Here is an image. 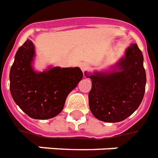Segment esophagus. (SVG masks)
I'll list each match as a JSON object with an SVG mask.
<instances>
[{
  "label": "esophagus",
  "mask_w": 158,
  "mask_h": 158,
  "mask_svg": "<svg viewBox=\"0 0 158 158\" xmlns=\"http://www.w3.org/2000/svg\"><path fill=\"white\" fill-rule=\"evenodd\" d=\"M80 68H81L83 73H84V75H85V73L88 69V64H86V63H82V64H80Z\"/></svg>",
  "instance_id": "esophagus-1"
}]
</instances>
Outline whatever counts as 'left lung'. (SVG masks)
Masks as SVG:
<instances>
[{
    "label": "left lung",
    "mask_w": 158,
    "mask_h": 158,
    "mask_svg": "<svg viewBox=\"0 0 158 158\" xmlns=\"http://www.w3.org/2000/svg\"><path fill=\"white\" fill-rule=\"evenodd\" d=\"M92 81L89 105L100 121L119 122L133 114L141 105L147 82L143 55L133 43L111 72L85 73Z\"/></svg>",
    "instance_id": "obj_1"
}]
</instances>
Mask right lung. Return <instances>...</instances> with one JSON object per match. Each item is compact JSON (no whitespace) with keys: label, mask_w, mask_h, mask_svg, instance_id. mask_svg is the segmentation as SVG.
<instances>
[{"label":"right lung","mask_w":158,"mask_h":158,"mask_svg":"<svg viewBox=\"0 0 158 158\" xmlns=\"http://www.w3.org/2000/svg\"><path fill=\"white\" fill-rule=\"evenodd\" d=\"M34 45L27 40L17 50L10 70V90L21 110L33 119L46 120L58 115L68 95L83 78L79 68H32Z\"/></svg>","instance_id":"right-lung-1"}]
</instances>
